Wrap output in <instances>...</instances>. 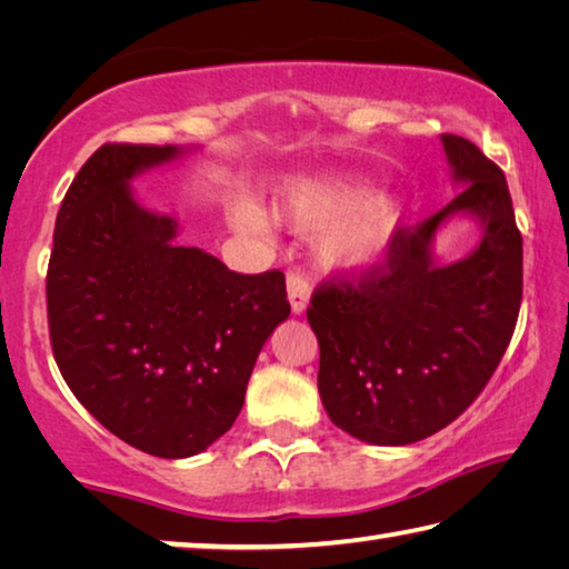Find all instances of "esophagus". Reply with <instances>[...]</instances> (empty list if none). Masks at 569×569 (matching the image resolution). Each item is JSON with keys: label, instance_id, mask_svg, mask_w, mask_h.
<instances>
[{"label": "esophagus", "instance_id": "obj_1", "mask_svg": "<svg viewBox=\"0 0 569 569\" xmlns=\"http://www.w3.org/2000/svg\"><path fill=\"white\" fill-rule=\"evenodd\" d=\"M308 301H311V286H308L306 278L298 271L288 273V303H291L293 316L306 313Z\"/></svg>", "mask_w": 569, "mask_h": 569}]
</instances>
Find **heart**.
I'll return each instance as SVG.
<instances>
[{
  "label": "heart",
  "instance_id": "1",
  "mask_svg": "<svg viewBox=\"0 0 569 569\" xmlns=\"http://www.w3.org/2000/svg\"><path fill=\"white\" fill-rule=\"evenodd\" d=\"M276 213L298 233L323 230L319 253L323 263L343 273H369L387 261L407 220L401 196H371L353 176H311L286 182ZM236 223L253 233L271 228V220L253 206L236 213Z\"/></svg>",
  "mask_w": 569,
  "mask_h": 569
}]
</instances>
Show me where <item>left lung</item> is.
I'll return each instance as SVG.
<instances>
[{"instance_id": "1", "label": "left lung", "mask_w": 569, "mask_h": 569, "mask_svg": "<svg viewBox=\"0 0 569 569\" xmlns=\"http://www.w3.org/2000/svg\"><path fill=\"white\" fill-rule=\"evenodd\" d=\"M461 190L359 286H321L308 306L319 339V393L336 427L377 447L421 441L455 421L502 361L522 301V236L499 170L475 142L441 134ZM478 246L441 264L436 236L451 219Z\"/></svg>"}]
</instances>
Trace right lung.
<instances>
[{"label":"right lung","instance_id":"obj_1","mask_svg":"<svg viewBox=\"0 0 569 569\" xmlns=\"http://www.w3.org/2000/svg\"><path fill=\"white\" fill-rule=\"evenodd\" d=\"M186 156L102 146L67 190L47 268L67 387L114 437L162 459L200 455L233 427L258 353L291 313L281 271H228L134 198L130 180Z\"/></svg>","mask_w":569,"mask_h":569}]
</instances>
